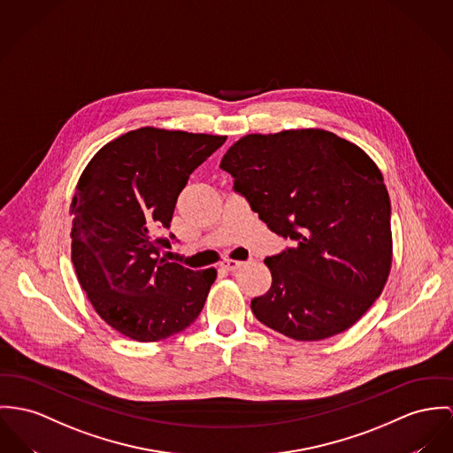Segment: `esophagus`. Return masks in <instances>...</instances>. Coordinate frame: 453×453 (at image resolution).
I'll use <instances>...</instances> for the list:
<instances>
[{
  "mask_svg": "<svg viewBox=\"0 0 453 453\" xmlns=\"http://www.w3.org/2000/svg\"><path fill=\"white\" fill-rule=\"evenodd\" d=\"M244 262L242 260H231V258H226V260H222L220 262V267L224 269V271H236L238 267H242Z\"/></svg>",
  "mask_w": 453,
  "mask_h": 453,
  "instance_id": "1",
  "label": "esophagus"
}]
</instances>
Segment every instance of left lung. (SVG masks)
<instances>
[{
	"label": "left lung",
	"instance_id": "left-lung-1",
	"mask_svg": "<svg viewBox=\"0 0 453 453\" xmlns=\"http://www.w3.org/2000/svg\"><path fill=\"white\" fill-rule=\"evenodd\" d=\"M260 220L291 246L267 257L271 289L255 317L296 342L351 327L391 269V205L383 175L357 144L324 129L248 134L220 162Z\"/></svg>",
	"mask_w": 453,
	"mask_h": 453
}]
</instances>
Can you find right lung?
I'll use <instances>...</instances> for the list:
<instances>
[{
	"instance_id": "obj_1",
	"label": "right lung",
	"mask_w": 453,
	"mask_h": 453,
	"mask_svg": "<svg viewBox=\"0 0 453 453\" xmlns=\"http://www.w3.org/2000/svg\"><path fill=\"white\" fill-rule=\"evenodd\" d=\"M224 141L141 127L106 142L79 177L72 264L93 309L120 334L158 342L202 312L217 271L167 262L164 233L189 175Z\"/></svg>"
}]
</instances>
